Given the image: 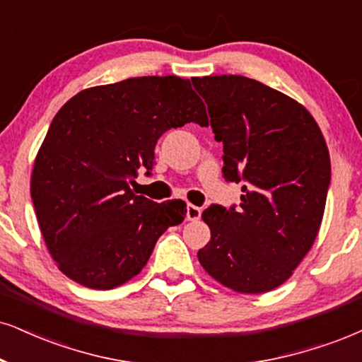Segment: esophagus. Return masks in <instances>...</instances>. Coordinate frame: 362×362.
Listing matches in <instances>:
<instances>
[{
	"label": "esophagus",
	"instance_id": "esophagus-1",
	"mask_svg": "<svg viewBox=\"0 0 362 362\" xmlns=\"http://www.w3.org/2000/svg\"><path fill=\"white\" fill-rule=\"evenodd\" d=\"M199 216H202V208L194 206V204H188V206H186V218H188L189 221L199 220Z\"/></svg>",
	"mask_w": 362,
	"mask_h": 362
}]
</instances>
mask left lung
Listing matches in <instances>:
<instances>
[{
	"instance_id": "obj_1",
	"label": "left lung",
	"mask_w": 362,
	"mask_h": 362,
	"mask_svg": "<svg viewBox=\"0 0 362 362\" xmlns=\"http://www.w3.org/2000/svg\"><path fill=\"white\" fill-rule=\"evenodd\" d=\"M223 144V177L242 182V202L211 204V240L198 260L240 293L282 285L309 252L331 185V158L314 117L298 102L243 75L193 78Z\"/></svg>"
}]
</instances>
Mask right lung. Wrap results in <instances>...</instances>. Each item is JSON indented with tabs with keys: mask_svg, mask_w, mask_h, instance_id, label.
Returning a JSON list of instances; mask_svg holds the SVG:
<instances>
[{
	"mask_svg": "<svg viewBox=\"0 0 362 362\" xmlns=\"http://www.w3.org/2000/svg\"><path fill=\"white\" fill-rule=\"evenodd\" d=\"M208 126L191 80L136 77L78 92L48 127L31 174V199L58 269L86 287L107 290L137 275L181 202L132 193L139 169L153 171L156 142L169 129Z\"/></svg>",
	"mask_w": 362,
	"mask_h": 362,
	"instance_id": "right-lung-1",
	"label": "right lung"
}]
</instances>
